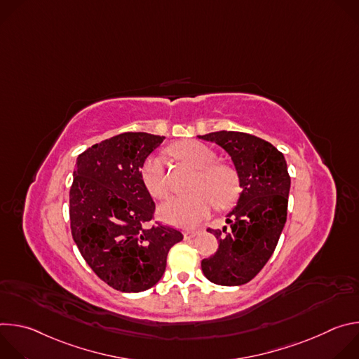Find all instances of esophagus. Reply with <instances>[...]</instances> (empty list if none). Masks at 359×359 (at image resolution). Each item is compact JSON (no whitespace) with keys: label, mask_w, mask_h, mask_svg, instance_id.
<instances>
[{"label":"esophagus","mask_w":359,"mask_h":359,"mask_svg":"<svg viewBox=\"0 0 359 359\" xmlns=\"http://www.w3.org/2000/svg\"><path fill=\"white\" fill-rule=\"evenodd\" d=\"M196 236H197V231H184V233H183L184 240H190V238H193V237H196Z\"/></svg>","instance_id":"obj_1"}]
</instances>
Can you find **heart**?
Listing matches in <instances>:
<instances>
[{"label": "heart", "mask_w": 359, "mask_h": 359, "mask_svg": "<svg viewBox=\"0 0 359 359\" xmlns=\"http://www.w3.org/2000/svg\"><path fill=\"white\" fill-rule=\"evenodd\" d=\"M172 153L198 170L191 184L193 193L173 197L162 204L159 209L162 220L176 227L191 229L209 216L213 203L219 208H224L236 198L238 187L234 172L229 166L215 163V153L206 144L187 140L176 144ZM140 177L153 197H168L170 184L162 158H147L142 165Z\"/></svg>", "instance_id": "obj_1"}]
</instances>
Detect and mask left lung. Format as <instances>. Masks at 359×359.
<instances>
[{
    "instance_id": "8db88e82",
    "label": "left lung",
    "mask_w": 359,
    "mask_h": 359,
    "mask_svg": "<svg viewBox=\"0 0 359 359\" xmlns=\"http://www.w3.org/2000/svg\"><path fill=\"white\" fill-rule=\"evenodd\" d=\"M223 147L233 161L241 193L223 230L208 229L217 251L201 262L203 274L219 285H241L257 276L276 250L287 220L291 179L284 155L271 143L243 132L198 136Z\"/></svg>"
}]
</instances>
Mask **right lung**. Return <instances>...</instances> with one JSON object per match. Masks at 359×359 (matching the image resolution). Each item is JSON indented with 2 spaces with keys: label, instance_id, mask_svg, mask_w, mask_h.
<instances>
[{
  "label": "right lung",
  "instance_id": "add662e5",
  "mask_svg": "<svg viewBox=\"0 0 359 359\" xmlns=\"http://www.w3.org/2000/svg\"><path fill=\"white\" fill-rule=\"evenodd\" d=\"M165 136L125 132L78 156L69 190L74 241L93 273L112 288L139 292L163 276L169 250L183 234L153 219L155 203L140 168Z\"/></svg>",
  "mask_w": 359,
  "mask_h": 359
}]
</instances>
